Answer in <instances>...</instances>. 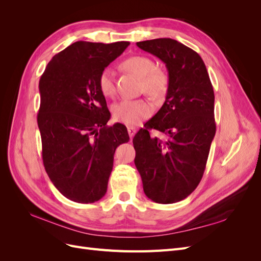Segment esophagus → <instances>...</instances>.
Returning <instances> with one entry per match:
<instances>
[{
	"label": "esophagus",
	"mask_w": 261,
	"mask_h": 261,
	"mask_svg": "<svg viewBox=\"0 0 261 261\" xmlns=\"http://www.w3.org/2000/svg\"><path fill=\"white\" fill-rule=\"evenodd\" d=\"M127 132H128V135H129V137L132 138L134 135H135L136 128H135V127H132V126H129V127H127Z\"/></svg>",
	"instance_id": "1"
}]
</instances>
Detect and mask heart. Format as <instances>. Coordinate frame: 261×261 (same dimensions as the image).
<instances>
[{"instance_id":"obj_1","label":"heart","mask_w":261,"mask_h":261,"mask_svg":"<svg viewBox=\"0 0 261 261\" xmlns=\"http://www.w3.org/2000/svg\"><path fill=\"white\" fill-rule=\"evenodd\" d=\"M127 72L140 78L141 90L154 99L162 98L169 88V77L164 70L156 68L154 62L145 55H134L125 60L122 64ZM98 85L100 91L106 97H111L115 92L112 73L110 69L102 70ZM153 112V107L145 99H124L113 107L114 120L128 126H136L148 118Z\"/></svg>"}]
</instances>
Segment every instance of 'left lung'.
<instances>
[{
  "label": "left lung",
  "mask_w": 261,
  "mask_h": 261,
  "mask_svg": "<svg viewBox=\"0 0 261 261\" xmlns=\"http://www.w3.org/2000/svg\"><path fill=\"white\" fill-rule=\"evenodd\" d=\"M167 66L169 88L156 114L133 139L135 165L146 196L174 203L191 195L203 175L216 135L215 93L200 55L170 38L136 43ZM156 129L163 140L151 138Z\"/></svg>",
  "instance_id": "left-lung-1"
}]
</instances>
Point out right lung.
I'll return each mask as SVG.
<instances>
[{"label":"right lung","instance_id":"right-lung-1","mask_svg":"<svg viewBox=\"0 0 261 261\" xmlns=\"http://www.w3.org/2000/svg\"><path fill=\"white\" fill-rule=\"evenodd\" d=\"M127 41H77L55 54L39 82L38 127L44 169L69 200L92 203L107 193L115 149L127 143L126 126L111 117L98 80Z\"/></svg>","mask_w":261,"mask_h":261}]
</instances>
